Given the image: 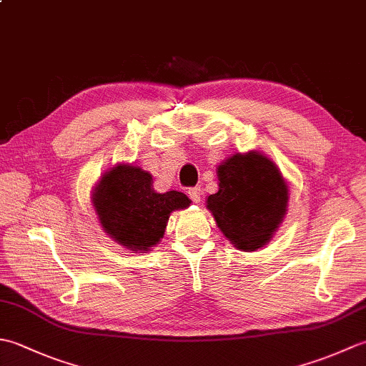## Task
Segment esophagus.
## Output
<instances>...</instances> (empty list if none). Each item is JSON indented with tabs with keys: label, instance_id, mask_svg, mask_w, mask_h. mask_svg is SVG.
Returning a JSON list of instances; mask_svg holds the SVG:
<instances>
[{
	"label": "esophagus",
	"instance_id": "1",
	"mask_svg": "<svg viewBox=\"0 0 366 366\" xmlns=\"http://www.w3.org/2000/svg\"><path fill=\"white\" fill-rule=\"evenodd\" d=\"M189 197H190V199L193 201V203H199L201 201V195H203V189L201 187H192V189H189Z\"/></svg>",
	"mask_w": 366,
	"mask_h": 366
}]
</instances>
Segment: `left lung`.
Returning <instances> with one entry per match:
<instances>
[{
    "mask_svg": "<svg viewBox=\"0 0 366 366\" xmlns=\"http://www.w3.org/2000/svg\"><path fill=\"white\" fill-rule=\"evenodd\" d=\"M219 192L206 198L217 227L237 250L256 252L274 237L287 212L290 187L259 151L236 152L217 167Z\"/></svg>",
    "mask_w": 366,
    "mask_h": 366,
    "instance_id": "obj_1",
    "label": "left lung"
}]
</instances>
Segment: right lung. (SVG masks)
I'll list each match as a JSON object with an SVG mask.
<instances>
[{
  "mask_svg": "<svg viewBox=\"0 0 366 366\" xmlns=\"http://www.w3.org/2000/svg\"><path fill=\"white\" fill-rule=\"evenodd\" d=\"M152 174L134 163H118L92 187L91 203L100 227L127 250L146 253L157 245L169 215L192 201L181 192L154 190Z\"/></svg>",
  "mask_w": 366,
  "mask_h": 366,
  "instance_id": "obj_1",
  "label": "right lung"
}]
</instances>
